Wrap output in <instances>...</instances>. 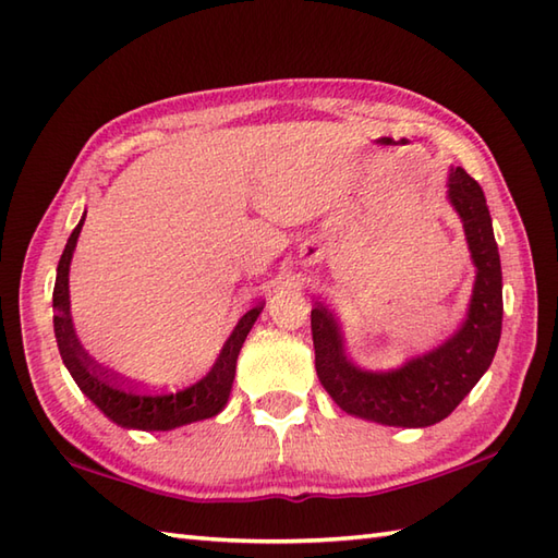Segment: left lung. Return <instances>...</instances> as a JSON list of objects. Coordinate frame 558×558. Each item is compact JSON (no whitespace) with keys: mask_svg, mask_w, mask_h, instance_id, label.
Returning <instances> with one entry per match:
<instances>
[{"mask_svg":"<svg viewBox=\"0 0 558 558\" xmlns=\"http://www.w3.org/2000/svg\"><path fill=\"white\" fill-rule=\"evenodd\" d=\"M446 186L477 268L465 322L453 336L398 369L366 372L348 360L338 318L322 304L312 310L318 381L354 417L405 429L441 422L475 388L499 348L504 282L487 198L462 168H450Z\"/></svg>","mask_w":558,"mask_h":558,"instance_id":"8db88e82","label":"left lung"}]
</instances>
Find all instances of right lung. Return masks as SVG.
I'll return each instance as SVG.
<instances>
[{
	"mask_svg": "<svg viewBox=\"0 0 558 558\" xmlns=\"http://www.w3.org/2000/svg\"><path fill=\"white\" fill-rule=\"evenodd\" d=\"M83 220H86V213H83L74 232H71L64 246V254L59 258L52 292L54 338L71 378H74L76 386L86 393V398L105 414V417L124 426V429L170 432L177 429V426L216 417V414L228 405L236 357H240V350L244 345L248 330H252L258 314L264 312L266 302H260L254 310H248L240 322H236L230 338L225 340L216 364H213L210 372L194 386L177 390V393H148V390L124 386L122 381H117V376L100 369V364H96V360H90V354L83 350L76 338L74 322H71L69 266L71 256H74Z\"/></svg>",
	"mask_w": 558,
	"mask_h": 558,
	"instance_id": "right-lung-1",
	"label": "right lung"
}]
</instances>
